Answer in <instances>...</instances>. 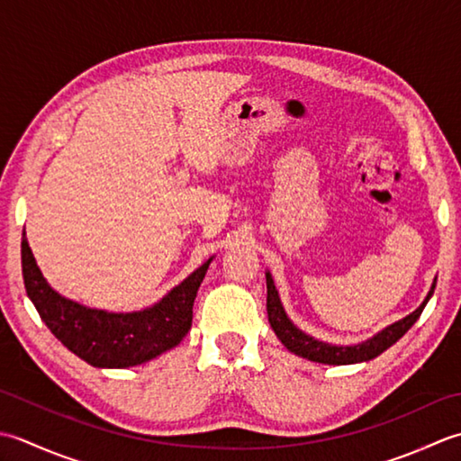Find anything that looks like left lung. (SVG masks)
I'll use <instances>...</instances> for the list:
<instances>
[{
    "instance_id": "obj_1",
    "label": "left lung",
    "mask_w": 461,
    "mask_h": 461,
    "mask_svg": "<svg viewBox=\"0 0 461 461\" xmlns=\"http://www.w3.org/2000/svg\"><path fill=\"white\" fill-rule=\"evenodd\" d=\"M434 290H436V280L434 285H431L426 300L414 310V312L408 314L406 318H402L398 322L386 326L384 330L368 338L366 342L354 344V346H336V344L316 340V338L308 336L306 332L300 330V328H296L285 312L270 272H267V312H268V322L272 326V330H275L278 340L283 342L293 354L303 356L306 360L321 362V364H334V366L358 364V362H368L375 358V356H380L384 350H388L392 344H396L400 338L406 334L411 326H414V322L421 314V310L426 308L428 300L431 298V294H434Z\"/></svg>"
}]
</instances>
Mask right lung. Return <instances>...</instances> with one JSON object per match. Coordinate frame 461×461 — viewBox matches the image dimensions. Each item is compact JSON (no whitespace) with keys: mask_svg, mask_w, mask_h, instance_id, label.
I'll return each instance as SVG.
<instances>
[{"mask_svg":"<svg viewBox=\"0 0 461 461\" xmlns=\"http://www.w3.org/2000/svg\"><path fill=\"white\" fill-rule=\"evenodd\" d=\"M209 258L181 285L139 312H105L63 298L47 285L33 252L22 237V270L27 296L53 336L95 368H129L175 348L193 324V304Z\"/></svg>","mask_w":461,"mask_h":461,"instance_id":"1","label":"right lung"}]
</instances>
